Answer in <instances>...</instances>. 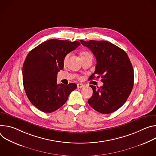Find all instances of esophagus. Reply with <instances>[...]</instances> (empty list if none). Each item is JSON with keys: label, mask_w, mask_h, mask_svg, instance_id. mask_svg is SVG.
<instances>
[{"label": "esophagus", "mask_w": 156, "mask_h": 156, "mask_svg": "<svg viewBox=\"0 0 156 156\" xmlns=\"http://www.w3.org/2000/svg\"><path fill=\"white\" fill-rule=\"evenodd\" d=\"M84 85L83 84H82V83H78L77 84V88L78 89H80V88H82V87H84Z\"/></svg>", "instance_id": "1"}]
</instances>
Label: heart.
I'll use <instances>...</instances> for the list:
<instances>
[{
	"instance_id": "heart-1",
	"label": "heart",
	"mask_w": 156,
	"mask_h": 156,
	"mask_svg": "<svg viewBox=\"0 0 156 156\" xmlns=\"http://www.w3.org/2000/svg\"><path fill=\"white\" fill-rule=\"evenodd\" d=\"M70 56H71V53H68L66 55V56L64 58V64H66L69 58H70ZM92 56V55L90 53H89V52H83V53L82 54V56Z\"/></svg>"
}]
</instances>
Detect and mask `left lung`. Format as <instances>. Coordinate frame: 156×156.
<instances>
[{"label":"left lung","instance_id":"1","mask_svg":"<svg viewBox=\"0 0 156 156\" xmlns=\"http://www.w3.org/2000/svg\"><path fill=\"white\" fill-rule=\"evenodd\" d=\"M96 58L94 73L89 79L101 77L100 87L90 85L93 95L89 104L102 114L113 113L126 102L134 84V71L126 52L107 41L80 40Z\"/></svg>","mask_w":156,"mask_h":156}]
</instances>
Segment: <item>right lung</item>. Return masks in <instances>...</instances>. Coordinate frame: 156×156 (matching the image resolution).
<instances>
[{
  "label": "right lung",
  "instance_id": "obj_1",
  "mask_svg": "<svg viewBox=\"0 0 156 156\" xmlns=\"http://www.w3.org/2000/svg\"><path fill=\"white\" fill-rule=\"evenodd\" d=\"M78 41L51 39L31 50L22 69L23 87L32 104L44 113L61 107L77 85L57 83V74L64 67V58L79 45Z\"/></svg>",
  "mask_w": 156,
  "mask_h": 156
}]
</instances>
